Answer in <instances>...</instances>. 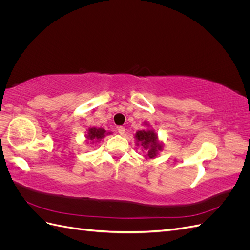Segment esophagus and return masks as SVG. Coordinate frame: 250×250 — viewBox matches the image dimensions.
Here are the masks:
<instances>
[{"label":"esophagus","instance_id":"esophagus-1","mask_svg":"<svg viewBox=\"0 0 250 250\" xmlns=\"http://www.w3.org/2000/svg\"><path fill=\"white\" fill-rule=\"evenodd\" d=\"M118 132H119V134H121V135H123V134L125 133V128H124V127H122V126H120V127H118Z\"/></svg>","mask_w":250,"mask_h":250}]
</instances>
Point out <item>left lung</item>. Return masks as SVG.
I'll list each match as a JSON object with an SVG mask.
<instances>
[{"label":"left lung","instance_id":"8db88e82","mask_svg":"<svg viewBox=\"0 0 250 250\" xmlns=\"http://www.w3.org/2000/svg\"><path fill=\"white\" fill-rule=\"evenodd\" d=\"M137 144L141 145L144 150L147 151V156L153 158L156 156L157 152L162 150V144L157 141V134L153 130H140L135 133Z\"/></svg>","mask_w":250,"mask_h":250}]
</instances>
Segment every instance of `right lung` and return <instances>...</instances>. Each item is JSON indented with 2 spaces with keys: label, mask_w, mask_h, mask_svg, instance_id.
<instances>
[{
  "label": "right lung",
  "mask_w": 250,
  "mask_h": 250,
  "mask_svg": "<svg viewBox=\"0 0 250 250\" xmlns=\"http://www.w3.org/2000/svg\"><path fill=\"white\" fill-rule=\"evenodd\" d=\"M105 133H106V130L102 129V128H95V127L89 128L88 132L86 134V139L88 140V142L95 143V142L100 141L102 138H104Z\"/></svg>",
  "instance_id": "obj_1"
}]
</instances>
